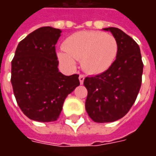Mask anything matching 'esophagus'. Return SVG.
<instances>
[{"mask_svg":"<svg viewBox=\"0 0 156 156\" xmlns=\"http://www.w3.org/2000/svg\"><path fill=\"white\" fill-rule=\"evenodd\" d=\"M78 78H79V81H80V83H83V81H84V78H85V76L83 74H80L79 75V77H78Z\"/></svg>","mask_w":156,"mask_h":156,"instance_id":"obj_1","label":"esophagus"}]
</instances>
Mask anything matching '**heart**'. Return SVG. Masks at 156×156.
Returning <instances> with one entry per match:
<instances>
[{"label": "heart", "instance_id": "b5f03b06", "mask_svg": "<svg viewBox=\"0 0 156 156\" xmlns=\"http://www.w3.org/2000/svg\"><path fill=\"white\" fill-rule=\"evenodd\" d=\"M63 50L58 53L59 60L70 68L75 61L89 73L106 71L115 62L118 52L116 39L110 34L98 31H82L66 39Z\"/></svg>", "mask_w": 156, "mask_h": 156}]
</instances>
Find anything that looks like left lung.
<instances>
[{"label": "left lung", "instance_id": "left-lung-1", "mask_svg": "<svg viewBox=\"0 0 156 156\" xmlns=\"http://www.w3.org/2000/svg\"><path fill=\"white\" fill-rule=\"evenodd\" d=\"M104 30L109 31L117 41L116 59L106 71L83 81L88 90L85 108L97 123L114 122L129 111L140 89L144 67L134 39L116 27Z\"/></svg>", "mask_w": 156, "mask_h": 156}]
</instances>
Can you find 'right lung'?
<instances>
[{"label": "right lung", "mask_w": 156, "mask_h": 156, "mask_svg": "<svg viewBox=\"0 0 156 156\" xmlns=\"http://www.w3.org/2000/svg\"><path fill=\"white\" fill-rule=\"evenodd\" d=\"M60 33L51 27L37 29L19 42L12 61L16 100L32 120H57L65 98L80 84L79 75L65 76L58 71L55 45Z\"/></svg>", "instance_id": "obj_1"}]
</instances>
